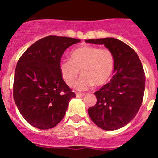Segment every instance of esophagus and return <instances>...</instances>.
I'll use <instances>...</instances> for the list:
<instances>
[{
  "label": "esophagus",
  "mask_w": 158,
  "mask_h": 158,
  "mask_svg": "<svg viewBox=\"0 0 158 158\" xmlns=\"http://www.w3.org/2000/svg\"><path fill=\"white\" fill-rule=\"evenodd\" d=\"M85 93H76V96H77V97H82V96H85Z\"/></svg>",
  "instance_id": "esophagus-1"
}]
</instances>
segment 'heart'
I'll use <instances>...</instances> for the list:
<instances>
[{
	"label": "heart",
	"mask_w": 158,
	"mask_h": 158,
	"mask_svg": "<svg viewBox=\"0 0 158 158\" xmlns=\"http://www.w3.org/2000/svg\"><path fill=\"white\" fill-rule=\"evenodd\" d=\"M114 66L115 58L110 50L84 45L71 51L69 60L60 62L59 71L67 85L73 87L80 70L82 77L77 84V89L85 90L93 85H105L111 78Z\"/></svg>",
	"instance_id": "obj_1"
}]
</instances>
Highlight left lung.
Masks as SVG:
<instances>
[{"mask_svg":"<svg viewBox=\"0 0 158 158\" xmlns=\"http://www.w3.org/2000/svg\"><path fill=\"white\" fill-rule=\"evenodd\" d=\"M85 42L104 44L115 58V74L109 83L94 93L97 102L88 109L89 115L101 129H119L135 118L142 105L146 84L142 62L133 49L117 39L104 38Z\"/></svg>","mask_w":158,"mask_h":158,"instance_id":"obj_1","label":"left lung"}]
</instances>
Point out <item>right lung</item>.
Wrapping results in <instances>:
<instances>
[{
    "instance_id": "right-lung-1",
    "label": "right lung",
    "mask_w": 158,
    "mask_h": 158,
    "mask_svg": "<svg viewBox=\"0 0 158 158\" xmlns=\"http://www.w3.org/2000/svg\"><path fill=\"white\" fill-rule=\"evenodd\" d=\"M80 40L50 35L33 43L19 58L15 70L13 98L29 124L38 129L54 127L61 122L76 95L60 74L62 54Z\"/></svg>"
}]
</instances>
